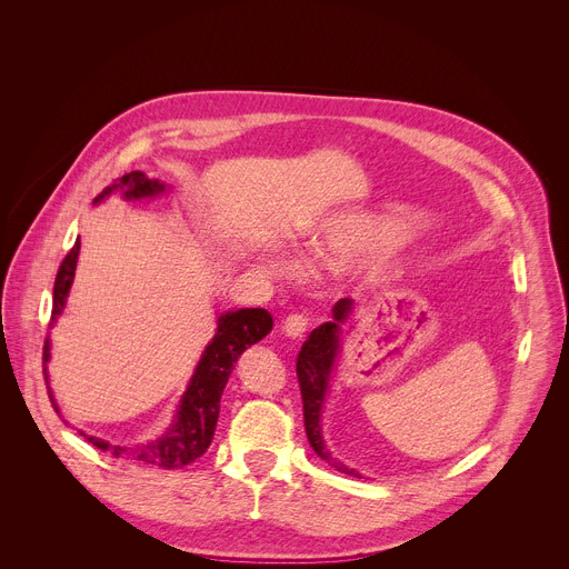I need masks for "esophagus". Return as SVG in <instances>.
I'll use <instances>...</instances> for the list:
<instances>
[{
  "label": "esophagus",
  "mask_w": 569,
  "mask_h": 569,
  "mask_svg": "<svg viewBox=\"0 0 569 569\" xmlns=\"http://www.w3.org/2000/svg\"><path fill=\"white\" fill-rule=\"evenodd\" d=\"M281 329H283V333H286L288 338H301V336L308 331V318L301 316V313L288 316Z\"/></svg>",
  "instance_id": "1"
}]
</instances>
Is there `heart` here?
Returning <instances> with one entry per match:
<instances>
[{
    "label": "heart",
    "instance_id": "heart-1",
    "mask_svg": "<svg viewBox=\"0 0 569 569\" xmlns=\"http://www.w3.org/2000/svg\"><path fill=\"white\" fill-rule=\"evenodd\" d=\"M358 244V240L356 238H349V236H329V238H325V240H320V242H316V247L311 249V253H313V258L318 263H336V261H340V258H345L353 247ZM268 270L270 272H286L288 270V263L283 261L281 256H270L268 258Z\"/></svg>",
    "mask_w": 569,
    "mask_h": 569
}]
</instances>
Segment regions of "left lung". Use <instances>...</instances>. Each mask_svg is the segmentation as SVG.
<instances>
[{
    "label": "left lung",
    "instance_id": "1",
    "mask_svg": "<svg viewBox=\"0 0 569 569\" xmlns=\"http://www.w3.org/2000/svg\"><path fill=\"white\" fill-rule=\"evenodd\" d=\"M351 311H353V301L345 297L333 306V320L311 331V336H308V340L301 345V351L297 356V379H299V390L303 401V427H306L308 442H311L316 453L322 460H327L331 468H336L342 475L360 479L356 470L347 468V465H342L331 456V451L325 445L322 425H320L331 370L340 351V327L349 320Z\"/></svg>",
    "mask_w": 569,
    "mask_h": 569
}]
</instances>
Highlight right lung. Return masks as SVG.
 <instances>
[{"label":"right lung","mask_w":569,"mask_h":569,"mask_svg":"<svg viewBox=\"0 0 569 569\" xmlns=\"http://www.w3.org/2000/svg\"><path fill=\"white\" fill-rule=\"evenodd\" d=\"M163 190H166V183L157 179H147L142 172L136 170L120 177L111 186H107L92 199V203L104 201L113 192H122V197L127 199H142V197L159 194ZM79 247L81 242L77 238L74 247L68 251V256L63 258V263L59 268V274L54 281V306H51L49 325H54L66 308V301L74 281ZM272 325H274L272 316L266 311V308H240V311H229L218 320L216 338L209 342V347H206V351L199 358L197 370L188 383V390L181 397L174 422L159 440H151L144 445H113L101 438L88 436L83 431H79V436H83L90 445H94L101 451H109L111 456L122 460L147 465V468H159V470L186 468V465L194 462L206 449L211 447V440L216 436V425L220 418V399L240 353L247 347L256 345L258 340H263L272 331ZM47 360H49V338L44 340V347H42L44 366ZM44 379H47V368H44ZM49 401L57 412H61L51 390H49Z\"/></svg>","instance_id":"right-lung-1"}]
</instances>
